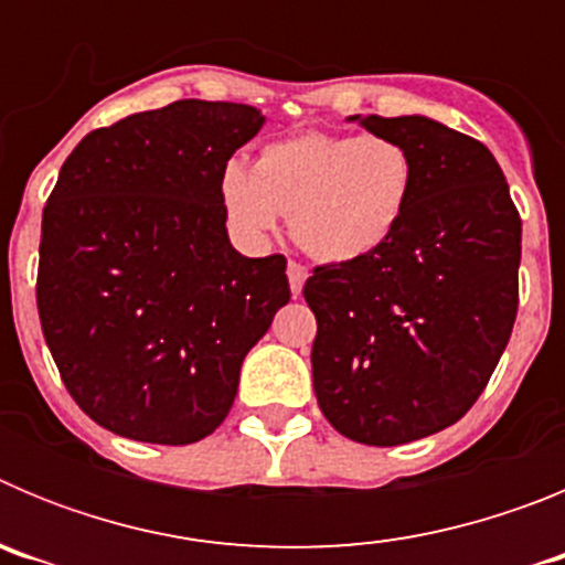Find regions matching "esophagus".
<instances>
[{
    "instance_id": "esophagus-1",
    "label": "esophagus",
    "mask_w": 565,
    "mask_h": 565,
    "mask_svg": "<svg viewBox=\"0 0 565 565\" xmlns=\"http://www.w3.org/2000/svg\"><path fill=\"white\" fill-rule=\"evenodd\" d=\"M308 279V268L302 266V263H297V259H288V282H291V294L297 297L299 291H302V286H306Z\"/></svg>"
}]
</instances>
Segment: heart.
I'll return each instance as SVG.
<instances>
[{
    "mask_svg": "<svg viewBox=\"0 0 565 565\" xmlns=\"http://www.w3.org/2000/svg\"><path fill=\"white\" fill-rule=\"evenodd\" d=\"M416 167L387 135L299 132L266 143L257 161H228L221 198L239 234L257 239L288 214L299 246L344 263L376 252L411 206Z\"/></svg>",
    "mask_w": 565,
    "mask_h": 565,
    "instance_id": "1",
    "label": "heart"
}]
</instances>
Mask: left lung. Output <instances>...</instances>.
I'll list each match as a JSON object with an SVG mask.
<instances>
[{
	"label": "left lung",
	"instance_id": "1",
	"mask_svg": "<svg viewBox=\"0 0 565 565\" xmlns=\"http://www.w3.org/2000/svg\"><path fill=\"white\" fill-rule=\"evenodd\" d=\"M407 147L411 206L376 252L317 266L306 302L319 411L344 438L396 447L478 402L518 317L521 214L487 147L424 115H353Z\"/></svg>",
	"mask_w": 565,
	"mask_h": 565
}]
</instances>
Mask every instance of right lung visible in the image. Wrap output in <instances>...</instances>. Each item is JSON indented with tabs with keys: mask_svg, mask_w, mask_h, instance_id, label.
Returning a JSON list of instances; mask_svg holds the SVG:
<instances>
[{
	"mask_svg": "<svg viewBox=\"0 0 565 565\" xmlns=\"http://www.w3.org/2000/svg\"><path fill=\"white\" fill-rule=\"evenodd\" d=\"M263 121L183 98L93 129L58 172L39 319L73 402L115 436L178 447L217 430L291 299L286 257H243L226 234L221 174Z\"/></svg>",
	"mask_w": 565,
	"mask_h": 565,
	"instance_id": "add662e5",
	"label": "right lung"
}]
</instances>
